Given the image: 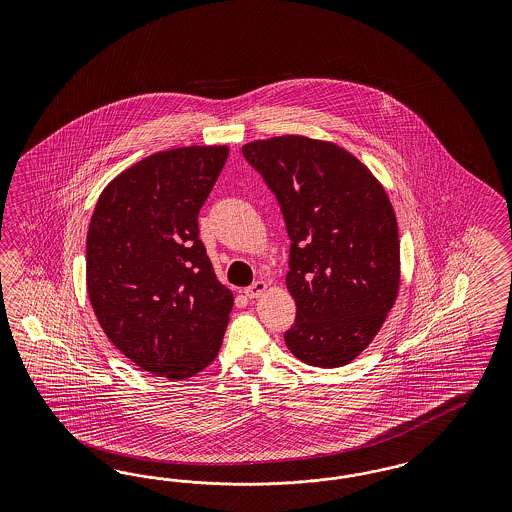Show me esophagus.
I'll use <instances>...</instances> for the list:
<instances>
[{"label": "esophagus", "instance_id": "obj_1", "mask_svg": "<svg viewBox=\"0 0 512 512\" xmlns=\"http://www.w3.org/2000/svg\"><path fill=\"white\" fill-rule=\"evenodd\" d=\"M264 291H266V283L264 281H255V283H251L249 287L244 289V295L248 296V298H257V296L263 295Z\"/></svg>", "mask_w": 512, "mask_h": 512}]
</instances>
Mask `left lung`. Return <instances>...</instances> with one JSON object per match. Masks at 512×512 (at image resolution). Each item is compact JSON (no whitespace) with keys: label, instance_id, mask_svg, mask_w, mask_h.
Listing matches in <instances>:
<instances>
[{"label":"left lung","instance_id":"obj_1","mask_svg":"<svg viewBox=\"0 0 512 512\" xmlns=\"http://www.w3.org/2000/svg\"><path fill=\"white\" fill-rule=\"evenodd\" d=\"M274 193L291 240L289 351L317 368L358 357L400 285L398 225L385 189L340 146L298 135L242 146Z\"/></svg>","mask_w":512,"mask_h":512}]
</instances>
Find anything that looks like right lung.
<instances>
[{
    "mask_svg": "<svg viewBox=\"0 0 512 512\" xmlns=\"http://www.w3.org/2000/svg\"><path fill=\"white\" fill-rule=\"evenodd\" d=\"M227 154V146H187L150 155L95 204L88 296L107 338L144 372L186 379L221 347L233 293L217 281L197 217Z\"/></svg>",
    "mask_w": 512,
    "mask_h": 512,
    "instance_id": "right-lung-1",
    "label": "right lung"
}]
</instances>
